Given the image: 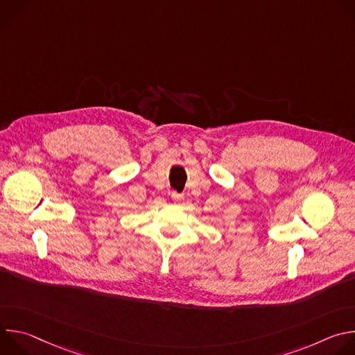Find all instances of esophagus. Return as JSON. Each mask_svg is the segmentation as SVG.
I'll return each instance as SVG.
<instances>
[{"label": "esophagus", "instance_id": "obj_1", "mask_svg": "<svg viewBox=\"0 0 355 355\" xmlns=\"http://www.w3.org/2000/svg\"><path fill=\"white\" fill-rule=\"evenodd\" d=\"M171 198H173L174 202H181L184 199V195L177 193V192H171Z\"/></svg>", "mask_w": 355, "mask_h": 355}]
</instances>
